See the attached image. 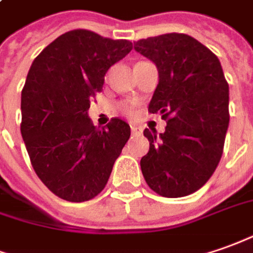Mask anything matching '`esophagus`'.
Masks as SVG:
<instances>
[{"instance_id":"esophagus-1","label":"esophagus","mask_w":253,"mask_h":253,"mask_svg":"<svg viewBox=\"0 0 253 253\" xmlns=\"http://www.w3.org/2000/svg\"><path fill=\"white\" fill-rule=\"evenodd\" d=\"M131 134H133V135H140V134H141V128H140V127L131 126Z\"/></svg>"}]
</instances>
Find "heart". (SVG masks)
<instances>
[{
	"instance_id": "obj_1",
	"label": "heart",
	"mask_w": 253,
	"mask_h": 253,
	"mask_svg": "<svg viewBox=\"0 0 253 253\" xmlns=\"http://www.w3.org/2000/svg\"><path fill=\"white\" fill-rule=\"evenodd\" d=\"M135 108H137V104L133 101H127V102H123L120 105V111L125 115H133L135 112Z\"/></svg>"
}]
</instances>
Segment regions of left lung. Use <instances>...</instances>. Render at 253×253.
Listing matches in <instances>:
<instances>
[{"label": "left lung", "instance_id": "obj_1", "mask_svg": "<svg viewBox=\"0 0 253 253\" xmlns=\"http://www.w3.org/2000/svg\"><path fill=\"white\" fill-rule=\"evenodd\" d=\"M154 62L159 84L148 106L166 120L165 133L144 130L149 151L141 158L147 184L166 198L198 191L220 162L228 127V83L209 48L183 33L134 42Z\"/></svg>", "mask_w": 253, "mask_h": 253}]
</instances>
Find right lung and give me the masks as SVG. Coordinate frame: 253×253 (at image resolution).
Here are the masks:
<instances>
[{"label":"right lung","mask_w":253,"mask_h":253,"mask_svg":"<svg viewBox=\"0 0 253 253\" xmlns=\"http://www.w3.org/2000/svg\"><path fill=\"white\" fill-rule=\"evenodd\" d=\"M133 49L84 29L59 36L33 61L22 90L20 131L36 174L56 197L84 202L105 188L130 126L113 118L102 128L87 111L105 73Z\"/></svg>","instance_id":"obj_1"}]
</instances>
